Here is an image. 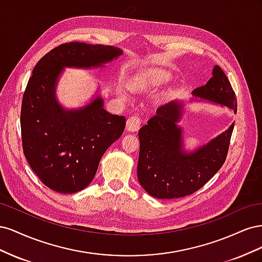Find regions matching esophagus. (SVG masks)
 I'll return each instance as SVG.
<instances>
[{
    "mask_svg": "<svg viewBox=\"0 0 262 262\" xmlns=\"http://www.w3.org/2000/svg\"><path fill=\"white\" fill-rule=\"evenodd\" d=\"M141 119L138 116H132L128 119V121H126V130L130 131V132H136L140 129L141 126Z\"/></svg>",
    "mask_w": 262,
    "mask_h": 262,
    "instance_id": "obj_1",
    "label": "esophagus"
}]
</instances>
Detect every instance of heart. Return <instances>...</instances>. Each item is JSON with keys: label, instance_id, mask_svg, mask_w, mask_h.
Wrapping results in <instances>:
<instances>
[{"label": "heart", "instance_id": "1", "mask_svg": "<svg viewBox=\"0 0 262 262\" xmlns=\"http://www.w3.org/2000/svg\"><path fill=\"white\" fill-rule=\"evenodd\" d=\"M168 80H169V75L164 72H160L153 76V83L155 84H162V83L167 82Z\"/></svg>", "mask_w": 262, "mask_h": 262}]
</instances>
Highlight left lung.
<instances>
[{
    "mask_svg": "<svg viewBox=\"0 0 262 262\" xmlns=\"http://www.w3.org/2000/svg\"><path fill=\"white\" fill-rule=\"evenodd\" d=\"M193 101H208L237 113L235 93L227 76L214 66L208 83L192 91ZM189 102V101H188ZM185 114L181 100L158 107L139 131L138 179L157 199H176L195 192L215 175L226 160L234 123L191 152L185 149L184 130L178 124Z\"/></svg>",
    "mask_w": 262,
    "mask_h": 262,
    "instance_id": "obj_1",
    "label": "left lung"
}]
</instances>
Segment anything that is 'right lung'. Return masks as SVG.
<instances>
[{"label": "right lung", "instance_id": "right-lung-1", "mask_svg": "<svg viewBox=\"0 0 262 262\" xmlns=\"http://www.w3.org/2000/svg\"><path fill=\"white\" fill-rule=\"evenodd\" d=\"M122 53L112 46L63 43L33 70L21 102L23 150L36 176L54 191L75 193L89 186L125 126V118L109 114L99 94L83 107H63L57 98L60 76L66 68H104Z\"/></svg>", "mask_w": 262, "mask_h": 262}]
</instances>
